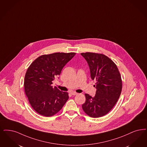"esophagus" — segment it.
<instances>
[{"instance_id":"esophagus-1","label":"esophagus","mask_w":147,"mask_h":147,"mask_svg":"<svg viewBox=\"0 0 147 147\" xmlns=\"http://www.w3.org/2000/svg\"><path fill=\"white\" fill-rule=\"evenodd\" d=\"M71 94H72V95H73V96L78 94V93H76V92H74V91H72V92H71Z\"/></svg>"}]
</instances>
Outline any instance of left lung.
<instances>
[{
    "instance_id": "obj_1",
    "label": "left lung",
    "mask_w": 147,
    "mask_h": 147,
    "mask_svg": "<svg viewBox=\"0 0 147 147\" xmlns=\"http://www.w3.org/2000/svg\"><path fill=\"white\" fill-rule=\"evenodd\" d=\"M88 63L91 77L96 81L94 97L85 94L84 112L92 117H103L117 103L122 91V80L116 64L106 55L98 53H82Z\"/></svg>"
}]
</instances>
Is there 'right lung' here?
I'll list each match as a JSON object with an SVG mask.
<instances>
[{"instance_id":"1","label":"right lung","mask_w":147,"mask_h":147,"mask_svg":"<svg viewBox=\"0 0 147 147\" xmlns=\"http://www.w3.org/2000/svg\"><path fill=\"white\" fill-rule=\"evenodd\" d=\"M76 53L42 55L30 64L24 76V88L30 105L44 117L54 115L69 98L68 93L53 87V81Z\"/></svg>"}]
</instances>
